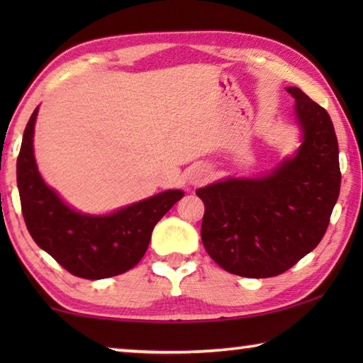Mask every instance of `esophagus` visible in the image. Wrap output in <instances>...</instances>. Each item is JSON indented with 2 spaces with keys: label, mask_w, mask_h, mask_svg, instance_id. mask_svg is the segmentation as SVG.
I'll return each mask as SVG.
<instances>
[{
  "label": "esophagus",
  "mask_w": 363,
  "mask_h": 363,
  "mask_svg": "<svg viewBox=\"0 0 363 363\" xmlns=\"http://www.w3.org/2000/svg\"><path fill=\"white\" fill-rule=\"evenodd\" d=\"M208 179H210V168L205 167V164H195L189 169L187 181L192 186H199V184H203Z\"/></svg>",
  "instance_id": "1"
}]
</instances>
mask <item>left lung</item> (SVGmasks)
<instances>
[{
  "label": "left lung",
  "instance_id": "obj_1",
  "mask_svg": "<svg viewBox=\"0 0 363 363\" xmlns=\"http://www.w3.org/2000/svg\"><path fill=\"white\" fill-rule=\"evenodd\" d=\"M299 147L253 177L227 176L196 189L205 203L201 242L227 272L248 279L280 275L311 253L340 196V150L327 110L288 86Z\"/></svg>",
  "mask_w": 363,
  "mask_h": 363
}]
</instances>
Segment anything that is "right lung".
Wrapping results in <instances>:
<instances>
[{"mask_svg":"<svg viewBox=\"0 0 363 363\" xmlns=\"http://www.w3.org/2000/svg\"><path fill=\"white\" fill-rule=\"evenodd\" d=\"M38 108L27 123L17 158V187L30 235L77 277L101 280L133 269L145 255L153 227L182 199L184 190H164L106 214L78 211L48 186L36 164Z\"/></svg>","mask_w":363,"mask_h":363,"instance_id":"1","label":"right lung"}]
</instances>
